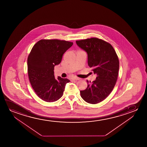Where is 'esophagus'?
<instances>
[{"label":"esophagus","instance_id":"obj_1","mask_svg":"<svg viewBox=\"0 0 147 147\" xmlns=\"http://www.w3.org/2000/svg\"><path fill=\"white\" fill-rule=\"evenodd\" d=\"M73 80H80V79L78 78V77H75L73 78L72 79Z\"/></svg>","mask_w":147,"mask_h":147}]
</instances>
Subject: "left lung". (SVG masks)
I'll use <instances>...</instances> for the list:
<instances>
[{"label":"left lung","mask_w":147,"mask_h":147,"mask_svg":"<svg viewBox=\"0 0 147 147\" xmlns=\"http://www.w3.org/2000/svg\"><path fill=\"white\" fill-rule=\"evenodd\" d=\"M77 46L87 54L88 65L92 68L96 78L87 82V87L80 91L86 102L96 104L106 98L115 87L118 77L119 60L117 53L109 42L96 38L76 40Z\"/></svg>","instance_id":"obj_1"}]
</instances>
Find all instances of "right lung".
Returning <instances> with one entry per match:
<instances>
[{
  "mask_svg": "<svg viewBox=\"0 0 147 147\" xmlns=\"http://www.w3.org/2000/svg\"><path fill=\"white\" fill-rule=\"evenodd\" d=\"M73 43L59 40H41L32 47L28 58V72L30 84L42 100L52 102L62 96L70 80L55 78L54 67L60 63L63 55Z\"/></svg>",
  "mask_w": 147,
  "mask_h": 147,
  "instance_id": "right-lung-1",
  "label": "right lung"
}]
</instances>
